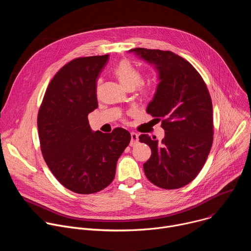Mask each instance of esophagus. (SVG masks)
<instances>
[{"instance_id":"obj_1","label":"esophagus","mask_w":251,"mask_h":251,"mask_svg":"<svg viewBox=\"0 0 251 251\" xmlns=\"http://www.w3.org/2000/svg\"><path fill=\"white\" fill-rule=\"evenodd\" d=\"M139 140V135L135 132L131 133V142H130V146H135Z\"/></svg>"}]
</instances>
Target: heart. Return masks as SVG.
Here are the masks:
<instances>
[{
    "label": "heart",
    "mask_w": 251,
    "mask_h": 251,
    "mask_svg": "<svg viewBox=\"0 0 251 251\" xmlns=\"http://www.w3.org/2000/svg\"><path fill=\"white\" fill-rule=\"evenodd\" d=\"M114 74L120 83L128 88H135L137 87L141 81H142V76L140 71L128 60H122L120 61L117 66L114 68ZM151 87H143V91L148 92L150 91Z\"/></svg>",
    "instance_id": "1"
}]
</instances>
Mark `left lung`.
Wrapping results in <instances>:
<instances>
[{"label":"left lung","mask_w":251,"mask_h":251,"mask_svg":"<svg viewBox=\"0 0 251 251\" xmlns=\"http://www.w3.org/2000/svg\"><path fill=\"white\" fill-rule=\"evenodd\" d=\"M129 51L153 64L160 81L146 111L162 120L165 137L159 142L148 134L139 136L152 151L143 165L145 175L162 189L182 188L201 172L212 145V103L207 87L196 68L172 51L142 48Z\"/></svg>","instance_id":"left-lung-1"}]
</instances>
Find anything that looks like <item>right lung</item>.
<instances>
[{
  "label": "right lung",
  "instance_id": "add662e5",
  "mask_svg": "<svg viewBox=\"0 0 251 251\" xmlns=\"http://www.w3.org/2000/svg\"><path fill=\"white\" fill-rule=\"evenodd\" d=\"M109 55L78 57L50 82L38 114L44 159L66 189L81 195L109 186L131 135L123 128L93 132L88 114L98 107L97 79Z\"/></svg>",
  "mask_w": 251,
  "mask_h": 251
}]
</instances>
